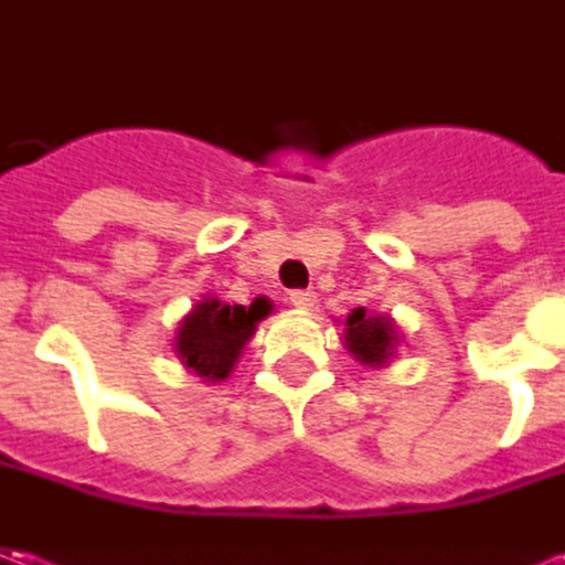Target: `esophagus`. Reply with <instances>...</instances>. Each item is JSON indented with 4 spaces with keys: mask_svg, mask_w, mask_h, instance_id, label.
<instances>
[{
    "mask_svg": "<svg viewBox=\"0 0 565 565\" xmlns=\"http://www.w3.org/2000/svg\"><path fill=\"white\" fill-rule=\"evenodd\" d=\"M290 302L296 308H311L315 306V290H290Z\"/></svg>",
    "mask_w": 565,
    "mask_h": 565,
    "instance_id": "34e87169",
    "label": "esophagus"
}]
</instances>
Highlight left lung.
I'll list each match as a JSON object with an SVG mask.
<instances>
[{"label":"left lung","instance_id":"8db88e82","mask_svg":"<svg viewBox=\"0 0 565 565\" xmlns=\"http://www.w3.org/2000/svg\"><path fill=\"white\" fill-rule=\"evenodd\" d=\"M344 342L363 363H384L396 348V330L391 318H369L366 308H354L344 323Z\"/></svg>","mask_w":565,"mask_h":565}]
</instances>
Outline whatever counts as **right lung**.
Listing matches in <instances>:
<instances>
[{"instance_id":"right-lung-1","label":"right lung","mask_w":565,"mask_h":565,"mask_svg":"<svg viewBox=\"0 0 565 565\" xmlns=\"http://www.w3.org/2000/svg\"><path fill=\"white\" fill-rule=\"evenodd\" d=\"M271 311L269 299H254L250 306H221L217 299L199 302L178 330L174 351L181 363L209 381L226 379L242 354L257 323Z\"/></svg>"}]
</instances>
